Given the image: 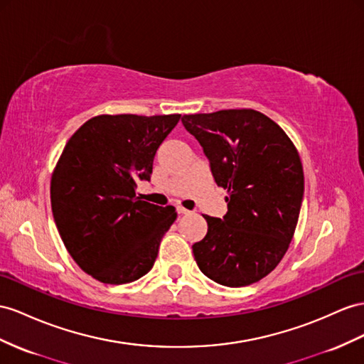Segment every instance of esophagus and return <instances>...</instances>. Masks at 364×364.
Instances as JSON below:
<instances>
[{"mask_svg": "<svg viewBox=\"0 0 364 364\" xmlns=\"http://www.w3.org/2000/svg\"><path fill=\"white\" fill-rule=\"evenodd\" d=\"M176 212H178L180 215H188V213H192V210L184 209V208H181V206H176Z\"/></svg>", "mask_w": 364, "mask_h": 364, "instance_id": "esophagus-1", "label": "esophagus"}]
</instances>
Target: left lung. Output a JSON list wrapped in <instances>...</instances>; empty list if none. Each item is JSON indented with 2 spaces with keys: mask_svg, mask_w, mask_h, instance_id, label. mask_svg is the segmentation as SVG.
Returning <instances> with one entry per match:
<instances>
[{
  "mask_svg": "<svg viewBox=\"0 0 364 364\" xmlns=\"http://www.w3.org/2000/svg\"><path fill=\"white\" fill-rule=\"evenodd\" d=\"M213 180L228 189L223 218L203 215L208 234L192 246L200 271L241 287L259 282L282 262L300 215L304 175L295 146L275 121L252 109L184 115Z\"/></svg>",
  "mask_w": 364,
  "mask_h": 364,
  "instance_id": "obj_1",
  "label": "left lung"
}]
</instances>
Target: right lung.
Listing matches in <instances>:
<instances>
[{"instance_id":"obj_1","label":"right lung","mask_w":364,"mask_h":364,"mask_svg":"<svg viewBox=\"0 0 364 364\" xmlns=\"http://www.w3.org/2000/svg\"><path fill=\"white\" fill-rule=\"evenodd\" d=\"M180 117L98 115L64 147L50 181L55 225L75 263L101 283H132L154 267L176 212L135 189L151 181L156 149Z\"/></svg>"}]
</instances>
